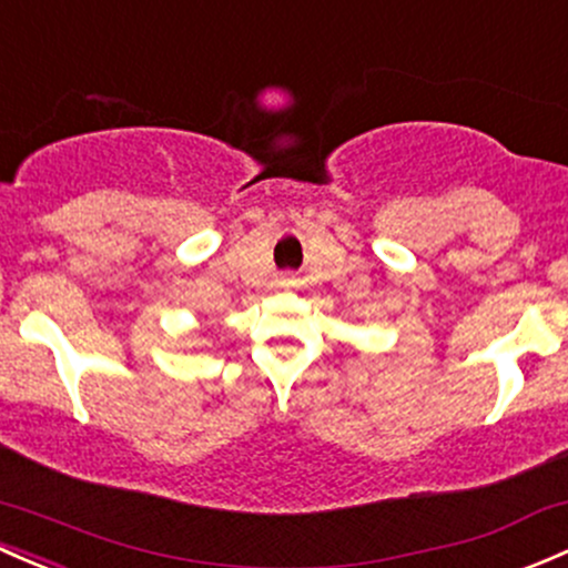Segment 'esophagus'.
I'll use <instances>...</instances> for the list:
<instances>
[{"label": "esophagus", "instance_id": "34e87169", "mask_svg": "<svg viewBox=\"0 0 568 568\" xmlns=\"http://www.w3.org/2000/svg\"><path fill=\"white\" fill-rule=\"evenodd\" d=\"M280 285H283V288H294L296 280L291 277V274H283V277H280Z\"/></svg>", "mask_w": 568, "mask_h": 568}]
</instances>
